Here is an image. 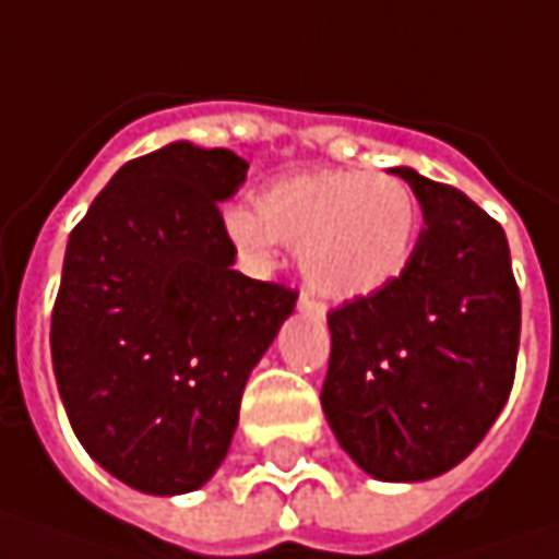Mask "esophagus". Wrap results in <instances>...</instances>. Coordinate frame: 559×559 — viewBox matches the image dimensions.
Wrapping results in <instances>:
<instances>
[{
  "instance_id": "1",
  "label": "esophagus",
  "mask_w": 559,
  "mask_h": 559,
  "mask_svg": "<svg viewBox=\"0 0 559 559\" xmlns=\"http://www.w3.org/2000/svg\"><path fill=\"white\" fill-rule=\"evenodd\" d=\"M298 308H301V311H308V313H317V317L323 313V305H317V301H313L308 292H301V298H298Z\"/></svg>"
}]
</instances>
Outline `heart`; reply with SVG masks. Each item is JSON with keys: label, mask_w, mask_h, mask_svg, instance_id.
<instances>
[{"label": "heart", "mask_w": 559, "mask_h": 559, "mask_svg": "<svg viewBox=\"0 0 559 559\" xmlns=\"http://www.w3.org/2000/svg\"><path fill=\"white\" fill-rule=\"evenodd\" d=\"M224 226L233 246L258 264H270L280 242L295 248L311 292L352 301L404 273L417 246L419 207L397 177L308 170L270 186L258 211L229 207Z\"/></svg>", "instance_id": "1"}]
</instances>
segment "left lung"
<instances>
[{"label":"left lung","mask_w":559,"mask_h":559,"mask_svg":"<svg viewBox=\"0 0 559 559\" xmlns=\"http://www.w3.org/2000/svg\"><path fill=\"white\" fill-rule=\"evenodd\" d=\"M423 233L385 289L326 313L320 392L348 457L382 483L448 473L485 439L513 389L520 289L501 224L461 189L395 167Z\"/></svg>","instance_id":"1"}]
</instances>
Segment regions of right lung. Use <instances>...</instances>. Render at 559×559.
<instances>
[{
	"mask_svg": "<svg viewBox=\"0 0 559 559\" xmlns=\"http://www.w3.org/2000/svg\"><path fill=\"white\" fill-rule=\"evenodd\" d=\"M229 148L170 142L120 167L74 226L52 308L58 395L86 454L145 495L224 463L248 373L298 292L233 270Z\"/></svg>",
	"mask_w": 559,
	"mask_h": 559,
	"instance_id": "1",
	"label": "right lung"
}]
</instances>
